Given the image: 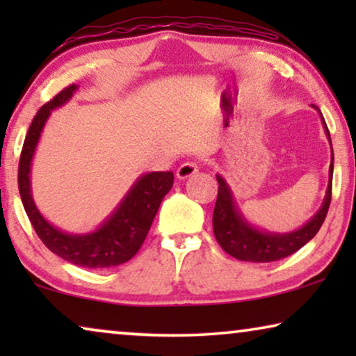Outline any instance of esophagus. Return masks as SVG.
Listing matches in <instances>:
<instances>
[{
	"label": "esophagus",
	"instance_id": "34e87169",
	"mask_svg": "<svg viewBox=\"0 0 356 356\" xmlns=\"http://www.w3.org/2000/svg\"><path fill=\"white\" fill-rule=\"evenodd\" d=\"M199 172V167L197 163L194 162H186L183 165H179L178 170H177V178L178 179H186L189 177H193V175H196Z\"/></svg>",
	"mask_w": 356,
	"mask_h": 356
}]
</instances>
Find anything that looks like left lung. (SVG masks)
I'll list each match as a JSON object with an SVG mask.
<instances>
[{
    "mask_svg": "<svg viewBox=\"0 0 356 356\" xmlns=\"http://www.w3.org/2000/svg\"><path fill=\"white\" fill-rule=\"evenodd\" d=\"M318 111L323 121L324 133L327 136L330 144V165H329V181L325 189L324 201L321 204L319 211L309 218L308 222L296 228V230L286 233H275L252 225L248 220L245 213L238 206L230 184L222 175L217 173L218 181V196L216 207H213L212 227L213 235L222 250L235 257L238 261L246 262H272L284 259V257L293 254L301 246H305L309 240H313L316 233L319 232L325 216H327L330 194H332V173H334V150L330 143V134L325 126L324 116L316 105H311Z\"/></svg>",
    "mask_w": 356,
    "mask_h": 356,
    "instance_id": "8db88e82",
    "label": "left lung"
}]
</instances>
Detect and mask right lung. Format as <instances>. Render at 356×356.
<instances>
[{
	"label": "right lung",
	"mask_w": 356,
	"mask_h": 356,
	"mask_svg": "<svg viewBox=\"0 0 356 356\" xmlns=\"http://www.w3.org/2000/svg\"><path fill=\"white\" fill-rule=\"evenodd\" d=\"M77 89L79 86L76 84L66 87L37 111L19 160V193L33 230L48 250L71 264L87 269H106L124 264L143 246L162 199L173 186V173L150 172L140 175L118 206L92 232L70 233L48 222L38 211L32 196V160L51 111L66 105Z\"/></svg>",
	"instance_id": "1"
}]
</instances>
